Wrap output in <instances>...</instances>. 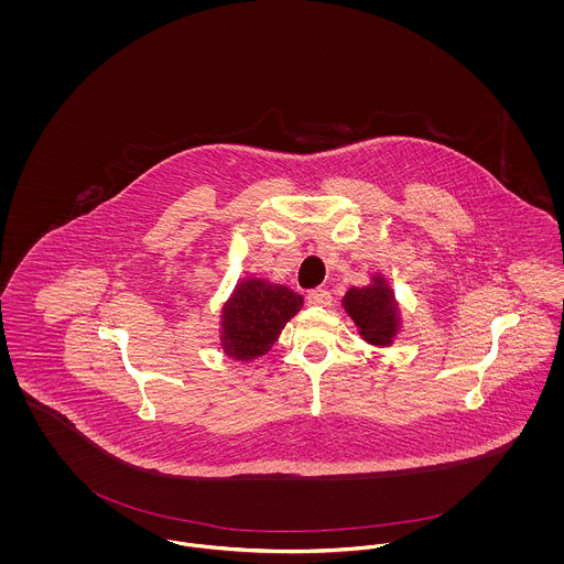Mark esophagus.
I'll use <instances>...</instances> for the list:
<instances>
[{
    "instance_id": "esophagus-1",
    "label": "esophagus",
    "mask_w": 564,
    "mask_h": 564,
    "mask_svg": "<svg viewBox=\"0 0 564 564\" xmlns=\"http://www.w3.org/2000/svg\"><path fill=\"white\" fill-rule=\"evenodd\" d=\"M306 300L313 306H329L332 304V294L327 290H323V288H317V290H311L306 294Z\"/></svg>"
}]
</instances>
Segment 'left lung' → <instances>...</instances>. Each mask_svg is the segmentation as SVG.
Wrapping results in <instances>:
<instances>
[{
    "label": "left lung",
    "mask_w": 564,
    "mask_h": 564,
    "mask_svg": "<svg viewBox=\"0 0 564 564\" xmlns=\"http://www.w3.org/2000/svg\"><path fill=\"white\" fill-rule=\"evenodd\" d=\"M343 304L368 343L380 347L391 343L398 332V306L382 279L376 276L375 285L368 288H350Z\"/></svg>",
    "instance_id": "1"
}]
</instances>
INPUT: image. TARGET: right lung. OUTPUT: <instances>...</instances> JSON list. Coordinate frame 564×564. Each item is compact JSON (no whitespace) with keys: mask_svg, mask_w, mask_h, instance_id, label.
<instances>
[{"mask_svg":"<svg viewBox=\"0 0 564 564\" xmlns=\"http://www.w3.org/2000/svg\"><path fill=\"white\" fill-rule=\"evenodd\" d=\"M302 306V295L283 285L247 279L224 306L221 347L232 359H256L279 338L285 323Z\"/></svg>","mask_w":564,"mask_h":564,"instance_id":"add662e5","label":"right lung"}]
</instances>
